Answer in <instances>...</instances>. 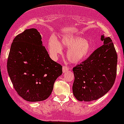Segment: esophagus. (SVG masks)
I'll return each mask as SVG.
<instances>
[{"mask_svg":"<svg viewBox=\"0 0 124 124\" xmlns=\"http://www.w3.org/2000/svg\"><path fill=\"white\" fill-rule=\"evenodd\" d=\"M70 70V68L67 66H63V73H65V72H67L68 71H69Z\"/></svg>","mask_w":124,"mask_h":124,"instance_id":"obj_1","label":"esophagus"}]
</instances>
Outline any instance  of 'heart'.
Instances as JSON below:
<instances>
[{
  "label": "heart",
  "instance_id": "obj_1",
  "mask_svg": "<svg viewBox=\"0 0 124 124\" xmlns=\"http://www.w3.org/2000/svg\"><path fill=\"white\" fill-rule=\"evenodd\" d=\"M61 43L66 48L67 58L72 63H78L86 58L90 53L92 46L89 41L78 37H64L62 38ZM48 48L50 54L56 58L61 54L63 48L58 40L54 37H51L48 41Z\"/></svg>",
  "mask_w": 124,
  "mask_h": 124
}]
</instances>
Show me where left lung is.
Returning <instances> with one entry per match:
<instances>
[{"mask_svg": "<svg viewBox=\"0 0 124 124\" xmlns=\"http://www.w3.org/2000/svg\"><path fill=\"white\" fill-rule=\"evenodd\" d=\"M103 45L73 68V94L79 101L97 100L110 90L117 74V54L109 37L101 36Z\"/></svg>", "mask_w": 124, "mask_h": 124, "instance_id": "obj_1", "label": "left lung"}]
</instances>
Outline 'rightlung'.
<instances>
[{
	"instance_id": "obj_1",
	"label": "right lung",
	"mask_w": 124,
	"mask_h": 124,
	"mask_svg": "<svg viewBox=\"0 0 124 124\" xmlns=\"http://www.w3.org/2000/svg\"><path fill=\"white\" fill-rule=\"evenodd\" d=\"M7 71L18 94L29 102L46 99L63 73L62 66L50 58L36 28L25 30L15 37L8 54Z\"/></svg>"
}]
</instances>
